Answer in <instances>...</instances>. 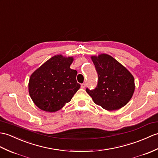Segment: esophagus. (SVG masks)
Segmentation results:
<instances>
[{"label":"esophagus","instance_id":"esophagus-1","mask_svg":"<svg viewBox=\"0 0 158 158\" xmlns=\"http://www.w3.org/2000/svg\"><path fill=\"white\" fill-rule=\"evenodd\" d=\"M81 87L82 89H84V88L85 87V83H82L81 85Z\"/></svg>","mask_w":158,"mask_h":158}]
</instances>
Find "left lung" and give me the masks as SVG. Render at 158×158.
<instances>
[{
  "instance_id": "obj_1",
  "label": "left lung",
  "mask_w": 158,
  "mask_h": 158,
  "mask_svg": "<svg viewBox=\"0 0 158 158\" xmlns=\"http://www.w3.org/2000/svg\"><path fill=\"white\" fill-rule=\"evenodd\" d=\"M98 75L96 89H86L95 104L106 110H119L130 101L135 91L133 75L118 61L107 54L91 56Z\"/></svg>"
}]
</instances>
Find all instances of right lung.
Returning <instances> with one entry per match:
<instances>
[{
	"instance_id": "right-lung-1",
	"label": "right lung",
	"mask_w": 158,
	"mask_h": 158,
	"mask_svg": "<svg viewBox=\"0 0 158 158\" xmlns=\"http://www.w3.org/2000/svg\"><path fill=\"white\" fill-rule=\"evenodd\" d=\"M73 56L57 54L46 61L31 75L29 94L35 105L47 112H55L71 100L81 85L77 71L70 69Z\"/></svg>"
}]
</instances>
